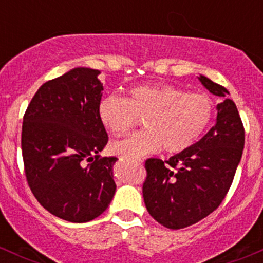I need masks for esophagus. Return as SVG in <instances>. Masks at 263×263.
<instances>
[{
  "label": "esophagus",
  "mask_w": 263,
  "mask_h": 263,
  "mask_svg": "<svg viewBox=\"0 0 263 263\" xmlns=\"http://www.w3.org/2000/svg\"><path fill=\"white\" fill-rule=\"evenodd\" d=\"M132 159H134L135 161H137V163H141V161H142L141 159H140V158H132Z\"/></svg>",
  "instance_id": "obj_1"
}]
</instances>
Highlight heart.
I'll list each match as a JSON object with an SVG mask.
<instances>
[{
	"instance_id": "1",
	"label": "heart",
	"mask_w": 263,
	"mask_h": 263,
	"mask_svg": "<svg viewBox=\"0 0 263 263\" xmlns=\"http://www.w3.org/2000/svg\"><path fill=\"white\" fill-rule=\"evenodd\" d=\"M99 117L115 136H123L145 118V131L112 145L116 154L142 156L164 147L182 153L200 139L210 123L213 100L201 92H185L173 85L132 87L128 98L108 95L99 103Z\"/></svg>"
}]
</instances>
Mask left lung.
<instances>
[{"label":"left lung","mask_w":263,"mask_h":263,"mask_svg":"<svg viewBox=\"0 0 263 263\" xmlns=\"http://www.w3.org/2000/svg\"><path fill=\"white\" fill-rule=\"evenodd\" d=\"M198 80L220 97L216 123L198 142L169 160L151 158L142 195L148 214L163 227L183 229L219 208L227 196L245 147V127L237 105L221 85Z\"/></svg>","instance_id":"8db88e82"}]
</instances>
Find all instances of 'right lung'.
I'll list each match as a JSON object with an SVG mask.
<instances>
[{"mask_svg": "<svg viewBox=\"0 0 263 263\" xmlns=\"http://www.w3.org/2000/svg\"><path fill=\"white\" fill-rule=\"evenodd\" d=\"M99 71L78 67L44 82L28 105L21 150L26 181L54 216L86 222L104 213L116 192L117 158H100L108 135L99 117Z\"/></svg>", "mask_w": 263, "mask_h": 263, "instance_id": "right-lung-1", "label": "right lung"}]
</instances>
